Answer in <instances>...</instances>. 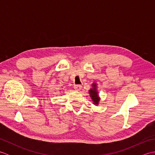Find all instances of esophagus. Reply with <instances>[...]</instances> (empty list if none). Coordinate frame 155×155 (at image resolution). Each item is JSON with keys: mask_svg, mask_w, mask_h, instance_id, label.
<instances>
[{"mask_svg": "<svg viewBox=\"0 0 155 155\" xmlns=\"http://www.w3.org/2000/svg\"><path fill=\"white\" fill-rule=\"evenodd\" d=\"M74 88L76 91H79L82 88V86L79 84H75V85H74Z\"/></svg>", "mask_w": 155, "mask_h": 155, "instance_id": "obj_1", "label": "esophagus"}]
</instances>
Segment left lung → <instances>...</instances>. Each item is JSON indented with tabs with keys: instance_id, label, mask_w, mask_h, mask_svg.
<instances>
[{
	"instance_id": "8db88e82",
	"label": "left lung",
	"mask_w": 155,
	"mask_h": 155,
	"mask_svg": "<svg viewBox=\"0 0 155 155\" xmlns=\"http://www.w3.org/2000/svg\"><path fill=\"white\" fill-rule=\"evenodd\" d=\"M92 87H93V88H91L88 93L90 94V97H91V99L93 102V104L95 105H98L100 101V97H98V91L97 90V84L93 83L92 84Z\"/></svg>"
}]
</instances>
